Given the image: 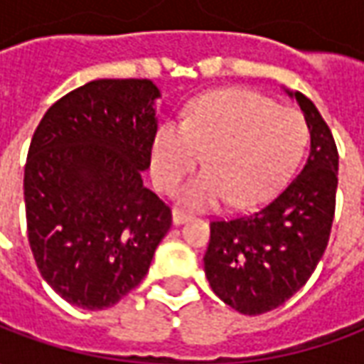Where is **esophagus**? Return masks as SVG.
<instances>
[{"mask_svg": "<svg viewBox=\"0 0 364 364\" xmlns=\"http://www.w3.org/2000/svg\"><path fill=\"white\" fill-rule=\"evenodd\" d=\"M191 218L189 213H185L181 208H173V224L175 226H179L183 222H187Z\"/></svg>", "mask_w": 364, "mask_h": 364, "instance_id": "obj_1", "label": "esophagus"}]
</instances>
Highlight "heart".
I'll list each match as a JSON object with an SVG mask.
<instances>
[{"instance_id":"heart-1","label":"heart","mask_w":364,"mask_h":364,"mask_svg":"<svg viewBox=\"0 0 364 364\" xmlns=\"http://www.w3.org/2000/svg\"><path fill=\"white\" fill-rule=\"evenodd\" d=\"M310 132L304 117L247 90L210 91L183 120H167L154 136L151 177L173 193L205 151L206 171L185 187L183 200L208 208L257 205L287 181L302 159Z\"/></svg>"}]
</instances>
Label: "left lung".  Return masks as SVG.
<instances>
[{
	"label": "left lung",
	"instance_id": "obj_1",
	"mask_svg": "<svg viewBox=\"0 0 364 364\" xmlns=\"http://www.w3.org/2000/svg\"><path fill=\"white\" fill-rule=\"evenodd\" d=\"M289 95L310 130L304 169L259 208L210 222L206 279L216 296L245 316L271 312L304 287L328 247L336 214V140L308 97Z\"/></svg>",
	"mask_w": 364,
	"mask_h": 364
}]
</instances>
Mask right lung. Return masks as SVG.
Instances as JSON below:
<instances>
[{"label": "right lung", "mask_w": 364, "mask_h": 364, "mask_svg": "<svg viewBox=\"0 0 364 364\" xmlns=\"http://www.w3.org/2000/svg\"><path fill=\"white\" fill-rule=\"evenodd\" d=\"M158 97L150 80H95L58 99L33 134L23 181L28 245L70 304H117L171 228V208L142 183Z\"/></svg>", "instance_id": "right-lung-1"}]
</instances>
